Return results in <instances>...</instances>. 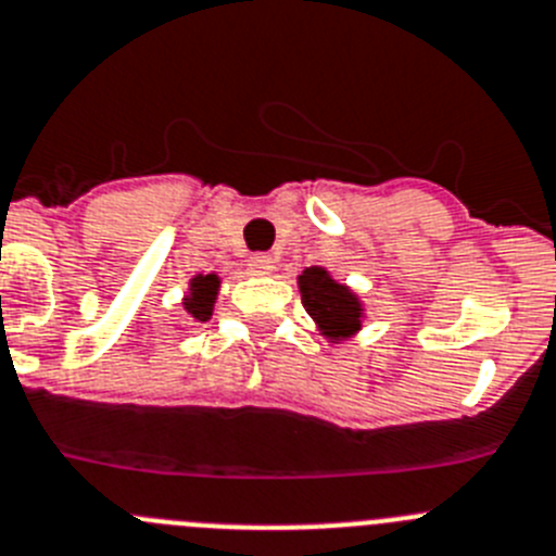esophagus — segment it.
<instances>
[{
    "label": "esophagus",
    "mask_w": 556,
    "mask_h": 556,
    "mask_svg": "<svg viewBox=\"0 0 556 556\" xmlns=\"http://www.w3.org/2000/svg\"><path fill=\"white\" fill-rule=\"evenodd\" d=\"M249 271H252V274H271L274 271V257H271V254H252V257H249Z\"/></svg>",
    "instance_id": "esophagus-1"
}]
</instances>
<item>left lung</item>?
Listing matches in <instances>:
<instances>
[{
    "instance_id": "8db88e82",
    "label": "left lung",
    "mask_w": 556,
    "mask_h": 556,
    "mask_svg": "<svg viewBox=\"0 0 556 556\" xmlns=\"http://www.w3.org/2000/svg\"><path fill=\"white\" fill-rule=\"evenodd\" d=\"M299 290H302V304L307 315L329 340L352 338L363 327L359 324L363 321L359 299L346 285L334 282L324 268H304L302 277H299Z\"/></svg>"
}]
</instances>
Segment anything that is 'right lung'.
Instances as JSON below:
<instances>
[{
  "instance_id": "right-lung-1",
  "label": "right lung",
  "mask_w": 556,
  "mask_h": 556,
  "mask_svg": "<svg viewBox=\"0 0 556 556\" xmlns=\"http://www.w3.org/2000/svg\"><path fill=\"white\" fill-rule=\"evenodd\" d=\"M218 274H199V277L191 279V290H188V296H185V309L191 318L197 321H207L210 315H213V304H216L218 296Z\"/></svg>"
}]
</instances>
